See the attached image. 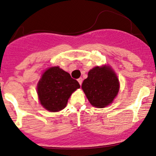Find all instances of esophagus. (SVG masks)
Returning a JSON list of instances; mask_svg holds the SVG:
<instances>
[{
    "label": "esophagus",
    "instance_id": "1",
    "mask_svg": "<svg viewBox=\"0 0 156 156\" xmlns=\"http://www.w3.org/2000/svg\"><path fill=\"white\" fill-rule=\"evenodd\" d=\"M78 83H79L80 85H81V84H82V81H83V79H82V78H78Z\"/></svg>",
    "mask_w": 156,
    "mask_h": 156
}]
</instances>
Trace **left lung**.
Wrapping results in <instances>:
<instances>
[{
	"label": "left lung",
	"mask_w": 156,
	"mask_h": 156,
	"mask_svg": "<svg viewBox=\"0 0 156 156\" xmlns=\"http://www.w3.org/2000/svg\"><path fill=\"white\" fill-rule=\"evenodd\" d=\"M81 87L91 105L96 108H105L117 95L119 82L112 67L98 66L89 70Z\"/></svg>",
	"instance_id": "obj_1"
}]
</instances>
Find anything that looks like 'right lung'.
Instances as JSON below:
<instances>
[{"label":"right lung","instance_id":"1","mask_svg":"<svg viewBox=\"0 0 156 156\" xmlns=\"http://www.w3.org/2000/svg\"><path fill=\"white\" fill-rule=\"evenodd\" d=\"M79 88L80 84L69 73L59 67H52L45 70L39 80L37 94L44 108L57 112L65 108L72 93Z\"/></svg>","mask_w":156,"mask_h":156}]
</instances>
